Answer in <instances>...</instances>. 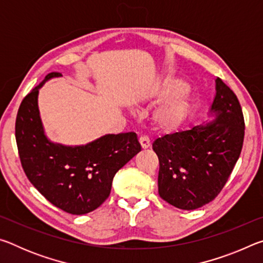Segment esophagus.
<instances>
[{
    "label": "esophagus",
    "mask_w": 263,
    "mask_h": 263,
    "mask_svg": "<svg viewBox=\"0 0 263 263\" xmlns=\"http://www.w3.org/2000/svg\"><path fill=\"white\" fill-rule=\"evenodd\" d=\"M139 144L141 145V147L144 148V149L148 148L149 146H151V140H149V138H148L147 136H141V137L139 138Z\"/></svg>",
    "instance_id": "1"
}]
</instances>
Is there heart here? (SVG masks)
Here are the masks:
<instances>
[{"instance_id": "1", "label": "heart", "mask_w": 263, "mask_h": 263, "mask_svg": "<svg viewBox=\"0 0 263 263\" xmlns=\"http://www.w3.org/2000/svg\"><path fill=\"white\" fill-rule=\"evenodd\" d=\"M186 89V83L180 81V80H173L168 82L163 89V94H175V92L184 91ZM190 108V102L184 96L176 97L168 103L155 111L153 115L154 124L160 130L173 131L179 128L182 124L185 122L188 117Z\"/></svg>"}]
</instances>
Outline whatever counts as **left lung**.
Here are the masks:
<instances>
[{
	"mask_svg": "<svg viewBox=\"0 0 263 263\" xmlns=\"http://www.w3.org/2000/svg\"><path fill=\"white\" fill-rule=\"evenodd\" d=\"M210 112L215 121L158 138L160 197L182 210H195L215 199L241 153L245 121L241 106L229 86L216 80Z\"/></svg>",
	"mask_w": 263,
	"mask_h": 263,
	"instance_id": "8db88e82",
	"label": "left lung"
}]
</instances>
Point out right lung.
<instances>
[{"instance_id":"add662e5","label":"right lung","mask_w":263,"mask_h":263,"mask_svg":"<svg viewBox=\"0 0 263 263\" xmlns=\"http://www.w3.org/2000/svg\"><path fill=\"white\" fill-rule=\"evenodd\" d=\"M24 97L15 136L22 167L34 188L53 205L72 215L94 211L109 197L114 176L141 151L135 132L105 135L82 146L54 144L45 136L38 92L47 80Z\"/></svg>"}]
</instances>
